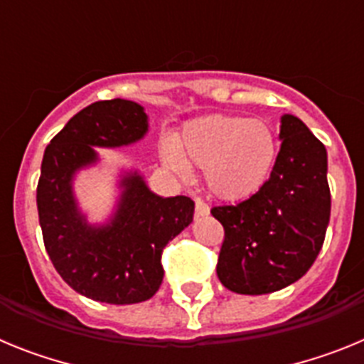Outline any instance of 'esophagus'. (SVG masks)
<instances>
[{
    "instance_id": "34e87169",
    "label": "esophagus",
    "mask_w": 364,
    "mask_h": 364,
    "mask_svg": "<svg viewBox=\"0 0 364 364\" xmlns=\"http://www.w3.org/2000/svg\"><path fill=\"white\" fill-rule=\"evenodd\" d=\"M195 213H197V217H205L210 213V205L205 204L202 198H195Z\"/></svg>"
}]
</instances>
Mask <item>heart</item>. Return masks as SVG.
<instances>
[{
	"label": "heart",
	"instance_id": "obj_1",
	"mask_svg": "<svg viewBox=\"0 0 364 364\" xmlns=\"http://www.w3.org/2000/svg\"><path fill=\"white\" fill-rule=\"evenodd\" d=\"M164 162L188 176L191 164L204 167L205 186L222 200H246L268 182L277 159V140L264 122L244 117L198 118L180 140H166Z\"/></svg>",
	"mask_w": 364,
	"mask_h": 364
}]
</instances>
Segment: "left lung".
Returning a JSON list of instances; mask_svg holds the SVG:
<instances>
[{"label":"left lung","instance_id":"obj_1","mask_svg":"<svg viewBox=\"0 0 364 364\" xmlns=\"http://www.w3.org/2000/svg\"><path fill=\"white\" fill-rule=\"evenodd\" d=\"M281 151L268 182L235 205H215L224 226L217 275L228 290L272 294L311 268L330 222L323 142L294 114L281 118Z\"/></svg>","mask_w":364,"mask_h":364}]
</instances>
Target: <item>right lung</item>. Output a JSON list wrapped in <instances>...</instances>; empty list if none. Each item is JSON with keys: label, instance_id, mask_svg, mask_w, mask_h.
Instances as JSON below:
<instances>
[{"label": "right lung", "instance_id": "add662e5", "mask_svg": "<svg viewBox=\"0 0 364 364\" xmlns=\"http://www.w3.org/2000/svg\"><path fill=\"white\" fill-rule=\"evenodd\" d=\"M146 133L142 105L104 100L74 114L45 149L36 189L45 250L63 281L92 301L134 304L153 297L164 279V247L193 220L191 198L159 197L136 171L120 180L107 224L91 226L78 210L73 176L98 160L95 147L129 146Z\"/></svg>", "mask_w": 364, "mask_h": 364}]
</instances>
